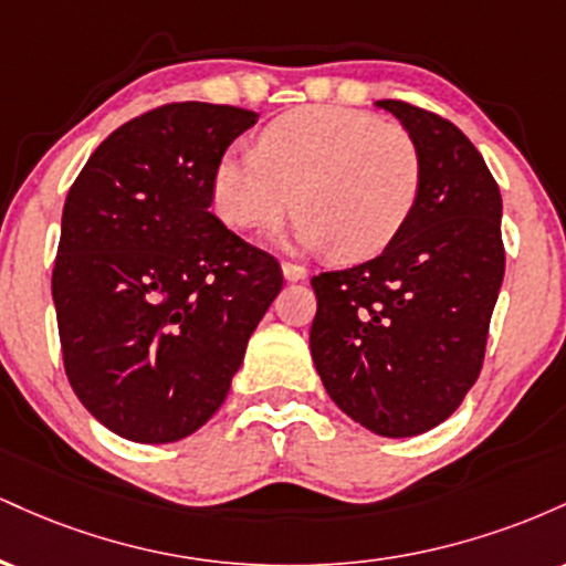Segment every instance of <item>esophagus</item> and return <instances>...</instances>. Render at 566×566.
I'll list each match as a JSON object with an SVG mask.
<instances>
[{
  "mask_svg": "<svg viewBox=\"0 0 566 566\" xmlns=\"http://www.w3.org/2000/svg\"><path fill=\"white\" fill-rule=\"evenodd\" d=\"M282 274H284V279H287V282H301V279L308 276V271H305L301 263L284 261L282 263Z\"/></svg>",
  "mask_w": 566,
  "mask_h": 566,
  "instance_id": "1",
  "label": "esophagus"
}]
</instances>
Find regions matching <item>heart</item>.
Listing matches in <instances>:
<instances>
[{"instance_id": "obj_1", "label": "heart", "mask_w": 566, "mask_h": 566, "mask_svg": "<svg viewBox=\"0 0 566 566\" xmlns=\"http://www.w3.org/2000/svg\"><path fill=\"white\" fill-rule=\"evenodd\" d=\"M423 159L405 127L346 106L279 116L258 151H226L212 170V210L237 231L274 226L295 207L297 239L343 261L378 255L407 229Z\"/></svg>"}]
</instances>
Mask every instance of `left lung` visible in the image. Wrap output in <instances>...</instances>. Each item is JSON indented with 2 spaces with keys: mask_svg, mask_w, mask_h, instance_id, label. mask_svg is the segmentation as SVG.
<instances>
[{
  "mask_svg": "<svg viewBox=\"0 0 566 566\" xmlns=\"http://www.w3.org/2000/svg\"><path fill=\"white\" fill-rule=\"evenodd\" d=\"M378 106L418 143L420 201L378 258L311 279V356L348 418L401 439L444 423L479 378L505 271L503 199L452 122L405 101Z\"/></svg>",
  "mask_w": 566,
  "mask_h": 566,
  "instance_id": "8db88e82",
  "label": "left lung"
}]
</instances>
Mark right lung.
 I'll use <instances>...</instances> for the list:
<instances>
[{"instance_id":"obj_1","label":"right lung","mask_w":566,"mask_h":566,"mask_svg":"<svg viewBox=\"0 0 566 566\" xmlns=\"http://www.w3.org/2000/svg\"><path fill=\"white\" fill-rule=\"evenodd\" d=\"M255 112L167 103L114 129L63 205L53 301L63 367L108 431L167 444L223 405L282 290L276 258L210 212L212 170Z\"/></svg>"}]
</instances>
